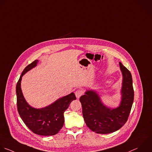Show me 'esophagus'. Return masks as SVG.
Wrapping results in <instances>:
<instances>
[{
  "label": "esophagus",
  "mask_w": 152,
  "mask_h": 152,
  "mask_svg": "<svg viewBox=\"0 0 152 152\" xmlns=\"http://www.w3.org/2000/svg\"><path fill=\"white\" fill-rule=\"evenodd\" d=\"M83 94V92L82 89H77L76 92H75V95L76 96V98H79Z\"/></svg>",
  "instance_id": "34e87169"
}]
</instances>
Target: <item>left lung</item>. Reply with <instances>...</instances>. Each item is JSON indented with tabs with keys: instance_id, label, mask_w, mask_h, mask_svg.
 <instances>
[{
	"instance_id": "left-lung-1",
	"label": "left lung",
	"mask_w": 152,
	"mask_h": 152,
	"mask_svg": "<svg viewBox=\"0 0 152 152\" xmlns=\"http://www.w3.org/2000/svg\"><path fill=\"white\" fill-rule=\"evenodd\" d=\"M123 75L122 101L118 108L110 109L101 102L99 96L92 91L80 98L82 114L86 126L94 132L108 134L121 129L128 120L134 101V89L130 72L120 62Z\"/></svg>"
}]
</instances>
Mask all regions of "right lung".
Segmentation results:
<instances>
[{
	"label": "right lung",
	"instance_id": "right-lung-1",
	"mask_svg": "<svg viewBox=\"0 0 152 152\" xmlns=\"http://www.w3.org/2000/svg\"><path fill=\"white\" fill-rule=\"evenodd\" d=\"M37 62L38 60H35L28 64L23 70L17 82L16 92L18 111L23 123L34 133L40 136H53L57 134L63 127L64 123V113L71 102L76 98L72 92L44 108L35 109L30 107L22 95L20 81L22 76L34 67Z\"/></svg>",
	"mask_w": 152,
	"mask_h": 152
}]
</instances>
